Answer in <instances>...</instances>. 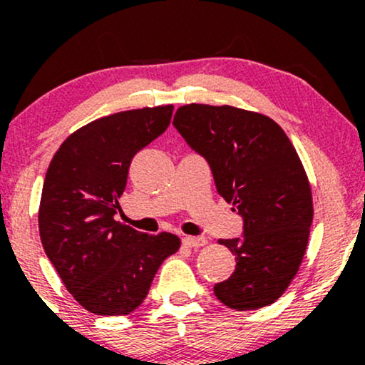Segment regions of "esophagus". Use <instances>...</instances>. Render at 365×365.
Wrapping results in <instances>:
<instances>
[{
  "mask_svg": "<svg viewBox=\"0 0 365 365\" xmlns=\"http://www.w3.org/2000/svg\"><path fill=\"white\" fill-rule=\"evenodd\" d=\"M182 242L183 245L190 247V249H197V247H202L207 244V240L204 237H185Z\"/></svg>",
  "mask_w": 365,
  "mask_h": 365,
  "instance_id": "34e87169",
  "label": "esophagus"
}]
</instances>
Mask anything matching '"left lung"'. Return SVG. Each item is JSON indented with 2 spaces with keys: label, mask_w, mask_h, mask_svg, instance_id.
Returning a JSON list of instances; mask_svg holds the SVG:
<instances>
[{
  "label": "left lung",
  "mask_w": 365,
  "mask_h": 365,
  "mask_svg": "<svg viewBox=\"0 0 365 365\" xmlns=\"http://www.w3.org/2000/svg\"><path fill=\"white\" fill-rule=\"evenodd\" d=\"M173 125L206 159L217 194L244 220V237L220 240L237 266L215 284V295L237 311L273 304L299 271L314 215L295 148L269 116L233 106L185 104Z\"/></svg>",
  "instance_id": "left-lung-1"
}]
</instances>
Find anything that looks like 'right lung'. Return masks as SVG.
<instances>
[{
  "label": "right lung",
  "mask_w": 365,
  "mask_h": 365,
  "mask_svg": "<svg viewBox=\"0 0 365 365\" xmlns=\"http://www.w3.org/2000/svg\"><path fill=\"white\" fill-rule=\"evenodd\" d=\"M173 106L115 113L78 128L56 150L39 206L44 252L66 290L96 316H127L159 266L180 249L115 220L133 156L168 128Z\"/></svg>",
  "instance_id": "obj_1"
}]
</instances>
